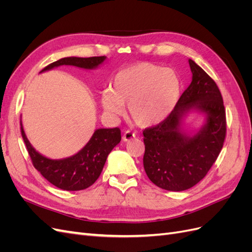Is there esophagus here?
<instances>
[{"mask_svg":"<svg viewBox=\"0 0 252 252\" xmlns=\"http://www.w3.org/2000/svg\"><path fill=\"white\" fill-rule=\"evenodd\" d=\"M133 138H135V134L132 133L131 131H129V130H126V131L123 133V136H122V139H123L124 142L130 141V140H132Z\"/></svg>","mask_w":252,"mask_h":252,"instance_id":"obj_1","label":"esophagus"}]
</instances>
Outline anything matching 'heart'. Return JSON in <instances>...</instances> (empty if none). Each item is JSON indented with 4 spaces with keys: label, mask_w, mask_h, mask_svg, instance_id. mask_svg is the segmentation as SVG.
Wrapping results in <instances>:
<instances>
[{
    "label": "heart",
    "mask_w": 252,
    "mask_h": 252,
    "mask_svg": "<svg viewBox=\"0 0 252 252\" xmlns=\"http://www.w3.org/2000/svg\"><path fill=\"white\" fill-rule=\"evenodd\" d=\"M181 94L179 75L170 68L152 63H138L117 73L110 89L101 94L103 109L110 117H119L128 106L135 124L150 127L169 117Z\"/></svg>",
    "instance_id": "1"
}]
</instances>
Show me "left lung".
I'll list each match as a JSON object with an SVG mask.
<instances>
[{
    "label": "left lung",
    "instance_id": "8db88e82",
    "mask_svg": "<svg viewBox=\"0 0 252 252\" xmlns=\"http://www.w3.org/2000/svg\"><path fill=\"white\" fill-rule=\"evenodd\" d=\"M192 81L169 117L145 129L143 158L147 177L158 187L183 191L197 184L216 162L226 136V114L216 82L189 59ZM192 111L203 113V126L187 133L184 120Z\"/></svg>",
    "mask_w": 252,
    "mask_h": 252
}]
</instances>
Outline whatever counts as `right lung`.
<instances>
[{
  "label": "right lung",
  "instance_id": "right-lung-1",
  "mask_svg": "<svg viewBox=\"0 0 252 252\" xmlns=\"http://www.w3.org/2000/svg\"><path fill=\"white\" fill-rule=\"evenodd\" d=\"M105 60L106 57L104 56L63 58L45 67L40 73L62 65L91 70L103 64ZM21 132L34 168L52 185L67 191H77L93 185L100 177L108 155L121 142V130L119 128H98L88 143L77 154L65 158L52 159L44 157L32 147L25 134L22 121Z\"/></svg>",
  "mask_w": 252,
  "mask_h": 252
}]
</instances>
